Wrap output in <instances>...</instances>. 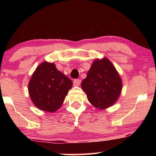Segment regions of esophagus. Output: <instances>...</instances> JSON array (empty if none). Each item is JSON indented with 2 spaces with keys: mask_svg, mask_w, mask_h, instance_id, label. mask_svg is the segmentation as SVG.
<instances>
[{
  "mask_svg": "<svg viewBox=\"0 0 156 156\" xmlns=\"http://www.w3.org/2000/svg\"><path fill=\"white\" fill-rule=\"evenodd\" d=\"M80 83H81V80L80 79H76V80H73V85L74 86L80 85Z\"/></svg>",
  "mask_w": 156,
  "mask_h": 156,
  "instance_id": "1",
  "label": "esophagus"
}]
</instances>
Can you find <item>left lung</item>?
Returning <instances> with one entry per match:
<instances>
[{"mask_svg":"<svg viewBox=\"0 0 156 156\" xmlns=\"http://www.w3.org/2000/svg\"><path fill=\"white\" fill-rule=\"evenodd\" d=\"M89 102L97 109H105L117 101L122 83L114 65L107 58H96L92 63L85 79L81 83Z\"/></svg>","mask_w":156,"mask_h":156,"instance_id":"left-lung-1","label":"left lung"}]
</instances>
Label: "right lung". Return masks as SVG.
<instances>
[{
	"label": "right lung",
	"mask_w": 156,
	"mask_h": 156,
	"mask_svg": "<svg viewBox=\"0 0 156 156\" xmlns=\"http://www.w3.org/2000/svg\"><path fill=\"white\" fill-rule=\"evenodd\" d=\"M72 85V81L58 70L54 62H43L31 76L28 91L38 109L54 113L62 106Z\"/></svg>",
	"instance_id": "1"
}]
</instances>
